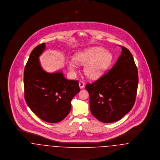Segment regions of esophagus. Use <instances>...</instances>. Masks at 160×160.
<instances>
[{
	"instance_id": "34e87169",
	"label": "esophagus",
	"mask_w": 160,
	"mask_h": 160,
	"mask_svg": "<svg viewBox=\"0 0 160 160\" xmlns=\"http://www.w3.org/2000/svg\"><path fill=\"white\" fill-rule=\"evenodd\" d=\"M84 87H85V83H84V82H82V81H80V82H79V87H80V88L82 89L84 88Z\"/></svg>"
}]
</instances>
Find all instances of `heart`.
Instances as JSON below:
<instances>
[{
    "instance_id": "obj_1",
    "label": "heart",
    "mask_w": 160,
    "mask_h": 160,
    "mask_svg": "<svg viewBox=\"0 0 160 160\" xmlns=\"http://www.w3.org/2000/svg\"><path fill=\"white\" fill-rule=\"evenodd\" d=\"M112 59L110 52L101 47H91L74 54L73 60L68 63L71 72L76 71V64L83 65L84 73L89 78L95 79L102 76L109 66Z\"/></svg>"
}]
</instances>
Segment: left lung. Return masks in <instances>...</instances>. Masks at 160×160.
Here are the masks:
<instances>
[{
  "mask_svg": "<svg viewBox=\"0 0 160 160\" xmlns=\"http://www.w3.org/2000/svg\"><path fill=\"white\" fill-rule=\"evenodd\" d=\"M120 47L122 53L113 67L85 87L92 115L106 123L122 118L134 106L137 94L138 68L129 50Z\"/></svg>",
  "mask_w": 160,
  "mask_h": 160,
  "instance_id": "left-lung-1",
  "label": "left lung"
}]
</instances>
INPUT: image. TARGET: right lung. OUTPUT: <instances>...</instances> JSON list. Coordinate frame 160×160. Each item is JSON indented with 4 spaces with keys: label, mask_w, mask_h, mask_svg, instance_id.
<instances>
[{
    "label": "right lung",
    "mask_w": 160,
    "mask_h": 160,
    "mask_svg": "<svg viewBox=\"0 0 160 160\" xmlns=\"http://www.w3.org/2000/svg\"><path fill=\"white\" fill-rule=\"evenodd\" d=\"M43 43L32 51L24 71L25 101L31 110L48 123L61 122L69 113L71 100L80 91L77 80H68L61 71L48 73L40 66Z\"/></svg>",
    "instance_id": "1"
}]
</instances>
